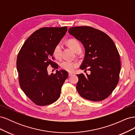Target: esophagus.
I'll return each instance as SVG.
<instances>
[{
	"instance_id": "34e87169",
	"label": "esophagus",
	"mask_w": 135,
	"mask_h": 135,
	"mask_svg": "<svg viewBox=\"0 0 135 135\" xmlns=\"http://www.w3.org/2000/svg\"><path fill=\"white\" fill-rule=\"evenodd\" d=\"M73 75V73H69V76H72Z\"/></svg>"
}]
</instances>
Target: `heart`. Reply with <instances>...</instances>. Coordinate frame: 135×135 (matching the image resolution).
I'll use <instances>...</instances> for the list:
<instances>
[{
    "label": "heart",
    "mask_w": 135,
    "mask_h": 135,
    "mask_svg": "<svg viewBox=\"0 0 135 135\" xmlns=\"http://www.w3.org/2000/svg\"><path fill=\"white\" fill-rule=\"evenodd\" d=\"M68 44L72 50L75 53L79 50H81L80 44L78 40L75 39H70L68 41ZM61 52H62V47L60 44H57L54 50V55L57 59H60L61 56ZM78 64L75 62H72L70 61H64L61 64V66L64 70L68 71H72L76 68Z\"/></svg>",
    "instance_id": "heart-1"
}]
</instances>
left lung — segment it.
Segmentation results:
<instances>
[{"instance_id":"left-lung-1","label":"left lung","mask_w":135,"mask_h":135,"mask_svg":"<svg viewBox=\"0 0 135 135\" xmlns=\"http://www.w3.org/2000/svg\"><path fill=\"white\" fill-rule=\"evenodd\" d=\"M68 31L85 49L80 69L91 71L89 75H77V91L88 100L107 99L115 88L120 71V56L115 44L107 34L92 27H73Z\"/></svg>"}]
</instances>
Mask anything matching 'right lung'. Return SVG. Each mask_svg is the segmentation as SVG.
Wrapping results in <instances>:
<instances>
[{
	"label": "right lung",
	"instance_id": "add662e5",
	"mask_svg": "<svg viewBox=\"0 0 135 135\" xmlns=\"http://www.w3.org/2000/svg\"><path fill=\"white\" fill-rule=\"evenodd\" d=\"M68 27H43L34 32L20 50L17 59L20 85L36 105H48L60 97L61 87L68 77L66 70H56L48 74L49 65L56 69L58 65L52 59L54 50Z\"/></svg>",
	"mask_w": 135,
	"mask_h": 135
}]
</instances>
